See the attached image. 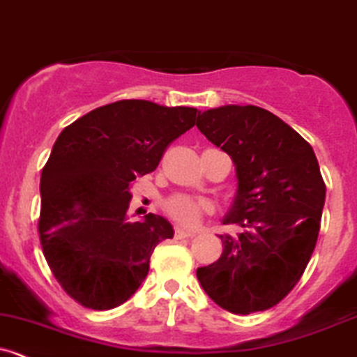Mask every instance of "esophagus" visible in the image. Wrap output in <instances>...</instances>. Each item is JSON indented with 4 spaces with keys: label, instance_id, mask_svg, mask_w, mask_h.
Listing matches in <instances>:
<instances>
[{
    "label": "esophagus",
    "instance_id": "esophagus-1",
    "mask_svg": "<svg viewBox=\"0 0 357 357\" xmlns=\"http://www.w3.org/2000/svg\"><path fill=\"white\" fill-rule=\"evenodd\" d=\"M193 236H195L193 231H186V229H183V227H176V231H174V238L176 239L193 238Z\"/></svg>",
    "mask_w": 357,
    "mask_h": 357
}]
</instances>
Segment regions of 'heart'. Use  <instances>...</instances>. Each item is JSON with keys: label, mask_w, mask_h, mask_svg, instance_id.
<instances>
[{"label": "heart", "mask_w": 357, "mask_h": 357, "mask_svg": "<svg viewBox=\"0 0 357 357\" xmlns=\"http://www.w3.org/2000/svg\"><path fill=\"white\" fill-rule=\"evenodd\" d=\"M166 210L172 219L183 226H193L198 222L202 212L210 210V205L204 200H193L185 195H176L166 202Z\"/></svg>", "instance_id": "heart-1"}]
</instances>
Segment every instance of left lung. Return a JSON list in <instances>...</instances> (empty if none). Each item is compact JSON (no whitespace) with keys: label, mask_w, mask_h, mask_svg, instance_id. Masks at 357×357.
I'll list each match as a JSON object with an SVG mask.
<instances>
[{"label":"left lung","mask_w":357,"mask_h":357,"mask_svg":"<svg viewBox=\"0 0 357 357\" xmlns=\"http://www.w3.org/2000/svg\"><path fill=\"white\" fill-rule=\"evenodd\" d=\"M197 126L236 167L234 200L222 219V255L197 268L215 305L236 314L282 301L305 272L320 231L325 183L313 149L279 116L257 106L198 112Z\"/></svg>","instance_id":"left-lung-1"}]
</instances>
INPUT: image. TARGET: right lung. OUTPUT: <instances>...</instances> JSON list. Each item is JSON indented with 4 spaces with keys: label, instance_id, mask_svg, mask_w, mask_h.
<instances>
[{
    "label": "right lung",
    "instance_id": "right-lung-1",
    "mask_svg": "<svg viewBox=\"0 0 357 357\" xmlns=\"http://www.w3.org/2000/svg\"><path fill=\"white\" fill-rule=\"evenodd\" d=\"M197 112L118 100L59 133L40 174L39 234L56 280L75 301L92 310L128 301L147 277L155 246L174 236L155 213L130 222V188L193 128Z\"/></svg>",
    "mask_w": 357,
    "mask_h": 357
}]
</instances>
